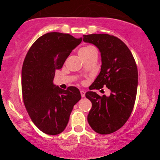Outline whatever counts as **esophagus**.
<instances>
[{
  "mask_svg": "<svg viewBox=\"0 0 160 160\" xmlns=\"http://www.w3.org/2000/svg\"><path fill=\"white\" fill-rule=\"evenodd\" d=\"M80 92H81V95H82V97L84 98L85 97V92L83 91V90H81Z\"/></svg>",
  "mask_w": 160,
  "mask_h": 160,
  "instance_id": "esophagus-1",
  "label": "esophagus"
}]
</instances>
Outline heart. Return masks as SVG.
Returning <instances> with one entry per match:
<instances>
[{"label": "heart", "mask_w": 160, "mask_h": 160, "mask_svg": "<svg viewBox=\"0 0 160 160\" xmlns=\"http://www.w3.org/2000/svg\"><path fill=\"white\" fill-rule=\"evenodd\" d=\"M95 49L92 46H87V47H84L80 49L79 51H78V53H79V55L82 57V58H84L89 54H90L93 51H95Z\"/></svg>", "instance_id": "obj_1"}]
</instances>
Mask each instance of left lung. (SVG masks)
<instances>
[{
	"label": "left lung",
	"instance_id": "left-lung-1",
	"mask_svg": "<svg viewBox=\"0 0 160 160\" xmlns=\"http://www.w3.org/2000/svg\"><path fill=\"white\" fill-rule=\"evenodd\" d=\"M84 42L92 43L101 55V69L90 90L104 86L111 95L100 96L89 91L86 98L92 102L87 121L92 129L101 135L112 133L122 128L132 113L136 98L138 68L130 50L117 37L108 34L84 35Z\"/></svg>",
	"mask_w": 160,
	"mask_h": 160
}]
</instances>
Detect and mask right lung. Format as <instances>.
I'll list each match as a JSON object with an SVG mask.
<instances>
[{"label":"right lung","mask_w":160,"mask_h":160,"mask_svg":"<svg viewBox=\"0 0 160 160\" xmlns=\"http://www.w3.org/2000/svg\"><path fill=\"white\" fill-rule=\"evenodd\" d=\"M82 38L52 32L39 37L26 54L22 68V92L26 110L41 131L55 135L68 123L74 105L82 98L79 89L66 90L53 84L55 71Z\"/></svg>","instance_id":"right-lung-1"}]
</instances>
